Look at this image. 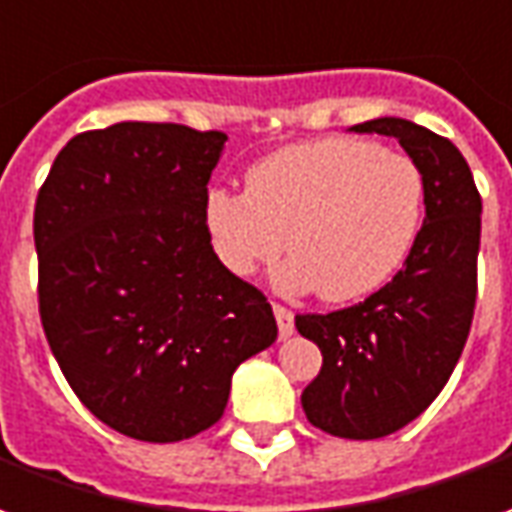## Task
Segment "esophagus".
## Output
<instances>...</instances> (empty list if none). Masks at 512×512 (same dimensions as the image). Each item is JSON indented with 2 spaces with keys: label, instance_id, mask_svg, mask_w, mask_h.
I'll return each instance as SVG.
<instances>
[{
  "label": "esophagus",
  "instance_id": "esophagus-1",
  "mask_svg": "<svg viewBox=\"0 0 512 512\" xmlns=\"http://www.w3.org/2000/svg\"><path fill=\"white\" fill-rule=\"evenodd\" d=\"M274 316H277V327H280V338L293 335V313L285 305H274Z\"/></svg>",
  "mask_w": 512,
  "mask_h": 512
}]
</instances>
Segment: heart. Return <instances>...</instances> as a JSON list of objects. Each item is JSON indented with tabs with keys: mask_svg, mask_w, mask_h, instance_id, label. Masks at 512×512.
I'll list each match as a JSON object with an SVG mask.
<instances>
[{
	"mask_svg": "<svg viewBox=\"0 0 512 512\" xmlns=\"http://www.w3.org/2000/svg\"><path fill=\"white\" fill-rule=\"evenodd\" d=\"M427 185L416 163L357 138L299 144L260 160L244 194L207 191L210 249L235 277L277 260V288H318L324 302H355L402 268L424 221Z\"/></svg>",
	"mask_w": 512,
	"mask_h": 512,
	"instance_id": "obj_1",
	"label": "heart"
}]
</instances>
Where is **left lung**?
<instances>
[{"label":"left lung","mask_w":512,"mask_h":512,"mask_svg":"<svg viewBox=\"0 0 512 512\" xmlns=\"http://www.w3.org/2000/svg\"><path fill=\"white\" fill-rule=\"evenodd\" d=\"M352 130L396 138L427 185V216L396 277L352 307L296 316V330L324 357L302 393L307 421L374 441L421 416L463 355L477 305L482 199L449 138L405 119Z\"/></svg>","instance_id":"obj_1"}]
</instances>
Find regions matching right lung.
<instances>
[{"mask_svg":"<svg viewBox=\"0 0 512 512\" xmlns=\"http://www.w3.org/2000/svg\"><path fill=\"white\" fill-rule=\"evenodd\" d=\"M227 135L121 121L74 135L35 199L38 310L71 391L127 438L213 427L235 368L277 341L266 296L202 221Z\"/></svg>","mask_w":512,"mask_h":512,"instance_id":"right-lung-1","label":"right lung"}]
</instances>
